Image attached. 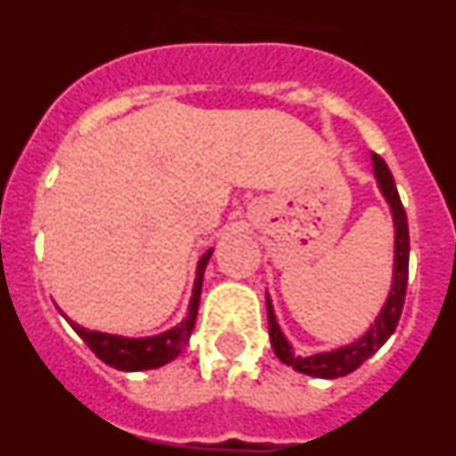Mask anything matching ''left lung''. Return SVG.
<instances>
[{
  "label": "left lung",
  "instance_id": "8db88e82",
  "mask_svg": "<svg viewBox=\"0 0 456 456\" xmlns=\"http://www.w3.org/2000/svg\"><path fill=\"white\" fill-rule=\"evenodd\" d=\"M372 171L377 178V187L381 196L386 199L393 215V228H395V240H393V281H390L388 297H386L384 305L379 310V315L370 324L368 331L358 340L342 345V347L331 349V352H320L313 356H297L285 338L283 329L278 324L276 313H273V304L269 299L267 292V322H269V338H272V347L285 365L294 368L297 372L308 374V377L317 379H338L345 374L354 372L356 368L368 361L377 349L384 347V342L388 340L395 333V326L400 322L402 308H404V294H406V281H409V224H406V212L402 208L400 193L395 187L393 173H390L388 164L372 152Z\"/></svg>",
  "mask_w": 456,
  "mask_h": 456
}]
</instances>
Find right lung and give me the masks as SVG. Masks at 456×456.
Here are the masks:
<instances>
[{
  "label": "right lung",
  "mask_w": 456,
  "mask_h": 456,
  "mask_svg": "<svg viewBox=\"0 0 456 456\" xmlns=\"http://www.w3.org/2000/svg\"><path fill=\"white\" fill-rule=\"evenodd\" d=\"M215 248H208V251L200 256L199 265H196V278H193V289L191 299H189L187 317H184L180 324H175L173 329L162 333H155V336H143V338H130V336H116V333H104V331H91V329H84L77 322H72L70 317L59 310L63 317L68 320V324L75 329L79 338L86 342L91 352L102 361V363L111 365L116 370H123V372H139V370H155L162 368V365L171 363L183 354L184 345L189 342L193 331V324H196V315H199V304H200V289H203V273L208 267L209 257H212Z\"/></svg>",
  "instance_id": "obj_1"
}]
</instances>
